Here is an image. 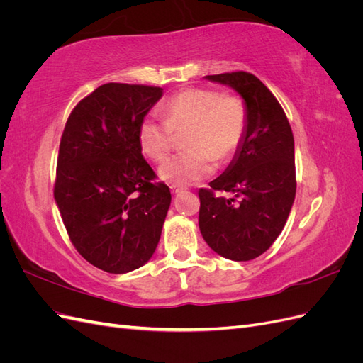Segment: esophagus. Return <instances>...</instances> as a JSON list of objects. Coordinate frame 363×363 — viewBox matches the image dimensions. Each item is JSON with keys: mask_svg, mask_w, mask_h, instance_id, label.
Listing matches in <instances>:
<instances>
[{"mask_svg": "<svg viewBox=\"0 0 363 363\" xmlns=\"http://www.w3.org/2000/svg\"><path fill=\"white\" fill-rule=\"evenodd\" d=\"M171 191H172V194L179 195V194L183 192V188H180V186H177V184H172V186H171Z\"/></svg>", "mask_w": 363, "mask_h": 363, "instance_id": "34e87169", "label": "esophagus"}]
</instances>
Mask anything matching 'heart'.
I'll return each instance as SVG.
<instances>
[{
	"mask_svg": "<svg viewBox=\"0 0 363 363\" xmlns=\"http://www.w3.org/2000/svg\"><path fill=\"white\" fill-rule=\"evenodd\" d=\"M162 116L148 115L139 125L142 152L155 162H163L175 147L177 135L184 131L186 145L159 169L160 179L174 184H191L208 177L218 160L232 157L247 130V108L233 95L213 89H186L174 95L162 108Z\"/></svg>",
	"mask_w": 363,
	"mask_h": 363,
	"instance_id": "1",
	"label": "heart"
}]
</instances>
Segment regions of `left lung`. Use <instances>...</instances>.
I'll list each match as a JSON object with an SVG mask.
<instances>
[{"label": "left lung", "instance_id": "8db88e82", "mask_svg": "<svg viewBox=\"0 0 363 363\" xmlns=\"http://www.w3.org/2000/svg\"><path fill=\"white\" fill-rule=\"evenodd\" d=\"M206 80L230 86L242 96L247 130L233 160L211 189H200V232L215 252L247 262L265 252L288 221L295 199L294 135L277 98L256 75L225 72ZM215 190L232 191L233 199Z\"/></svg>", "mask_w": 363, "mask_h": 363}]
</instances>
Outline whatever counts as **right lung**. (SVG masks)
<instances>
[{"mask_svg":"<svg viewBox=\"0 0 363 363\" xmlns=\"http://www.w3.org/2000/svg\"><path fill=\"white\" fill-rule=\"evenodd\" d=\"M162 87L106 83L74 107L60 139L54 200L80 255L111 274L155 255L171 204L142 156L139 125Z\"/></svg>","mask_w":363,"mask_h":363,"instance_id":"add662e5","label":"right lung"}]
</instances>
